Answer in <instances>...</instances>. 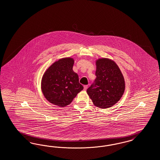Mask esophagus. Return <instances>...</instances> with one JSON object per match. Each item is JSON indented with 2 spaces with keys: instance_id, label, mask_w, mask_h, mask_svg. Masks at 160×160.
Masks as SVG:
<instances>
[{
  "instance_id": "obj_1",
  "label": "esophagus",
  "mask_w": 160,
  "mask_h": 160,
  "mask_svg": "<svg viewBox=\"0 0 160 160\" xmlns=\"http://www.w3.org/2000/svg\"><path fill=\"white\" fill-rule=\"evenodd\" d=\"M87 88H88V86H87V85L84 86V90H86Z\"/></svg>"
}]
</instances>
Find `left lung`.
I'll list each match as a JSON object with an SVG mask.
<instances>
[{
	"mask_svg": "<svg viewBox=\"0 0 160 160\" xmlns=\"http://www.w3.org/2000/svg\"><path fill=\"white\" fill-rule=\"evenodd\" d=\"M94 82L87 92L94 106L107 108L118 102L125 90V81L121 70L111 59L98 58L96 61Z\"/></svg>",
	"mask_w": 160,
	"mask_h": 160,
	"instance_id": "obj_1",
	"label": "left lung"
}]
</instances>
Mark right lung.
I'll use <instances>...</instances> for the list:
<instances>
[{"label":"right lung","instance_id":"add662e5","mask_svg":"<svg viewBox=\"0 0 160 160\" xmlns=\"http://www.w3.org/2000/svg\"><path fill=\"white\" fill-rule=\"evenodd\" d=\"M74 63V59L71 58H60L44 73L42 91L52 104L61 107L66 106L83 89L78 74L73 70Z\"/></svg>","mask_w":160,"mask_h":160}]
</instances>
